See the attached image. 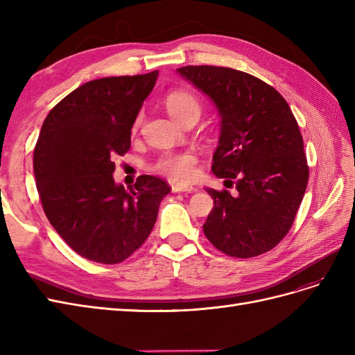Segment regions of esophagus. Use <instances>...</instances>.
<instances>
[{"mask_svg":"<svg viewBox=\"0 0 355 355\" xmlns=\"http://www.w3.org/2000/svg\"><path fill=\"white\" fill-rule=\"evenodd\" d=\"M171 191H173V192H192V191H196V188L191 187V185L175 184V185H171Z\"/></svg>","mask_w":355,"mask_h":355,"instance_id":"34e87169","label":"esophagus"}]
</instances>
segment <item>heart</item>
I'll use <instances>...</instances> for the list:
<instances>
[{
  "instance_id": "obj_1",
  "label": "heart",
  "mask_w": 355,
  "mask_h": 355,
  "mask_svg": "<svg viewBox=\"0 0 355 355\" xmlns=\"http://www.w3.org/2000/svg\"><path fill=\"white\" fill-rule=\"evenodd\" d=\"M166 108L168 114L180 121L188 114H200V103L192 93L187 90H175L167 94ZM141 123V115L137 116L136 125ZM197 158L191 153H167L161 155L154 168L158 173L176 182H188L196 176Z\"/></svg>"
}]
</instances>
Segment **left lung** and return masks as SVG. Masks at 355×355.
<instances>
[{"instance_id":"1","label":"left lung","mask_w":355,"mask_h":355,"mask_svg":"<svg viewBox=\"0 0 355 355\" xmlns=\"http://www.w3.org/2000/svg\"><path fill=\"white\" fill-rule=\"evenodd\" d=\"M182 78L202 92L220 116L211 171L235 182L237 194L206 188L214 206L202 225L207 240L234 257L259 256L280 243L308 184L304 139L283 96L232 68L184 67Z\"/></svg>"}]
</instances>
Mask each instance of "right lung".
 Returning a JSON list of instances; mask_svg holds the SVG:
<instances>
[{
    "label": "right lung",
    "mask_w": 355,
    "mask_h": 355,
    "mask_svg": "<svg viewBox=\"0 0 355 355\" xmlns=\"http://www.w3.org/2000/svg\"><path fill=\"white\" fill-rule=\"evenodd\" d=\"M158 71L80 85L42 123L34 173L51 227L85 259L120 263L151 234L170 187L142 175L135 188L114 180L116 155L130 149L132 127Z\"/></svg>",
    "instance_id": "add662e5"
}]
</instances>
